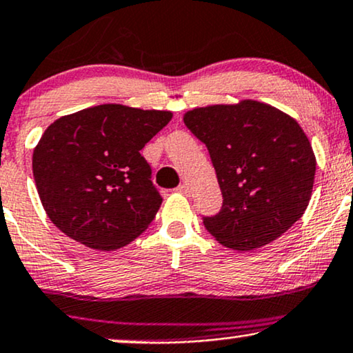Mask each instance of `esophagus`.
<instances>
[{"label": "esophagus", "instance_id": "1", "mask_svg": "<svg viewBox=\"0 0 353 353\" xmlns=\"http://www.w3.org/2000/svg\"><path fill=\"white\" fill-rule=\"evenodd\" d=\"M176 191H178V193H180V194H185V196H188V194L191 193V191H190V186L185 185V183H183V185L178 186V188H176Z\"/></svg>", "mask_w": 353, "mask_h": 353}]
</instances>
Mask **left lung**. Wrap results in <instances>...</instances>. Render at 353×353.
<instances>
[{
	"label": "left lung",
	"mask_w": 353,
	"mask_h": 353,
	"mask_svg": "<svg viewBox=\"0 0 353 353\" xmlns=\"http://www.w3.org/2000/svg\"><path fill=\"white\" fill-rule=\"evenodd\" d=\"M183 121L208 150L223 194L222 210L204 219L219 243L253 251L272 243L308 208L316 157L294 117L243 99L188 110Z\"/></svg>",
	"instance_id": "obj_1"
}]
</instances>
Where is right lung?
Listing matches in <instances>:
<instances>
[{"mask_svg": "<svg viewBox=\"0 0 353 353\" xmlns=\"http://www.w3.org/2000/svg\"><path fill=\"white\" fill-rule=\"evenodd\" d=\"M172 117L168 110L103 103L54 120L32 155L50 221L99 251H115L139 236L162 204L139 150Z\"/></svg>", "mask_w": 353, "mask_h": 353, "instance_id": "add662e5", "label": "right lung"}]
</instances>
